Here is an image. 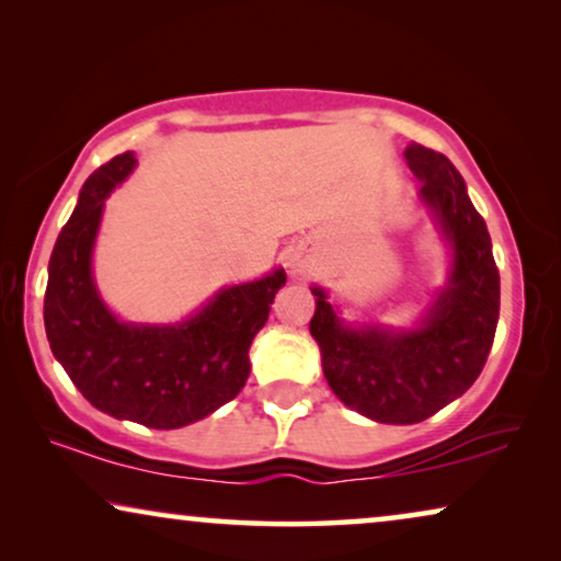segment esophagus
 I'll return each mask as SVG.
<instances>
[{
	"label": "esophagus",
	"instance_id": "obj_1",
	"mask_svg": "<svg viewBox=\"0 0 561 561\" xmlns=\"http://www.w3.org/2000/svg\"><path fill=\"white\" fill-rule=\"evenodd\" d=\"M290 267H294V273H306V265L301 263V260H296V263L290 265Z\"/></svg>",
	"mask_w": 561,
	"mask_h": 561
}]
</instances>
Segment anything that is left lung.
<instances>
[{
    "label": "left lung",
    "mask_w": 561,
    "mask_h": 561,
    "mask_svg": "<svg viewBox=\"0 0 561 561\" xmlns=\"http://www.w3.org/2000/svg\"><path fill=\"white\" fill-rule=\"evenodd\" d=\"M405 160L424 181L421 198L455 250L449 286L413 332L342 327L321 288H313L317 311L309 324L329 388L344 405L380 424H419L462 396L488 363L501 313L490 234L462 175L447 156L424 145H409Z\"/></svg>",
    "instance_id": "1"
}]
</instances>
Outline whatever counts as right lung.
Listing matches in <instances>:
<instances>
[{"instance_id": "obj_1", "label": "right lung", "mask_w": 561, "mask_h": 561, "mask_svg": "<svg viewBox=\"0 0 561 561\" xmlns=\"http://www.w3.org/2000/svg\"><path fill=\"white\" fill-rule=\"evenodd\" d=\"M133 168V152H125L83 183L50 255L45 334L68 378L99 411L150 428H181L240 393L250 375V344L286 273L221 290L183 324H119L91 280V248L104 198Z\"/></svg>"}]
</instances>
